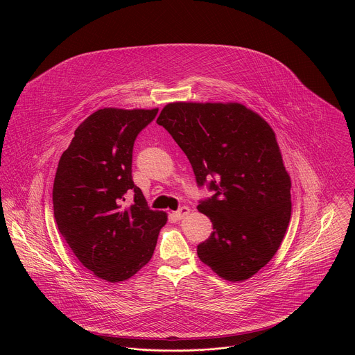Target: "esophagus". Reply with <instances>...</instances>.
<instances>
[{
    "mask_svg": "<svg viewBox=\"0 0 355 355\" xmlns=\"http://www.w3.org/2000/svg\"><path fill=\"white\" fill-rule=\"evenodd\" d=\"M189 213H191V209L187 207V206H184V207H181L180 210L174 211V217H175L177 220H184Z\"/></svg>",
    "mask_w": 355,
    "mask_h": 355,
    "instance_id": "obj_1",
    "label": "esophagus"
}]
</instances>
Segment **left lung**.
<instances>
[{
  "label": "left lung",
  "mask_w": 355,
  "mask_h": 355,
  "mask_svg": "<svg viewBox=\"0 0 355 355\" xmlns=\"http://www.w3.org/2000/svg\"><path fill=\"white\" fill-rule=\"evenodd\" d=\"M156 123L187 155L199 187L216 193L200 202L213 232L198 256L220 278L242 282L278 252L291 214V177L271 125L238 102L167 103Z\"/></svg>",
  "instance_id": "left-lung-1"
}]
</instances>
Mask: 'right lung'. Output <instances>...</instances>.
Masks as SVG:
<instances>
[{
    "instance_id": "add662e5",
    "label": "right lung",
    "mask_w": 355,
    "mask_h": 355,
    "mask_svg": "<svg viewBox=\"0 0 355 355\" xmlns=\"http://www.w3.org/2000/svg\"><path fill=\"white\" fill-rule=\"evenodd\" d=\"M159 109L103 107L74 131L52 189L53 217L78 261L110 284L135 275L153 256L167 214L150 210L131 175L137 135ZM135 203L124 207L125 193Z\"/></svg>"
}]
</instances>
